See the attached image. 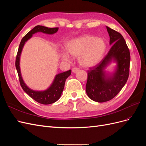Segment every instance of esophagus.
Listing matches in <instances>:
<instances>
[{
	"label": "esophagus",
	"mask_w": 146,
	"mask_h": 146,
	"mask_svg": "<svg viewBox=\"0 0 146 146\" xmlns=\"http://www.w3.org/2000/svg\"><path fill=\"white\" fill-rule=\"evenodd\" d=\"M78 70H79L78 68H72V71L74 73H77L78 71Z\"/></svg>",
	"instance_id": "esophagus-1"
}]
</instances>
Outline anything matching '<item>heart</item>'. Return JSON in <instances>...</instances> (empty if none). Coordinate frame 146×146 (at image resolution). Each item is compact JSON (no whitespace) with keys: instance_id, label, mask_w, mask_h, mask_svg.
<instances>
[{"instance_id":"b5f03b06","label":"heart","mask_w":146,"mask_h":146,"mask_svg":"<svg viewBox=\"0 0 146 146\" xmlns=\"http://www.w3.org/2000/svg\"><path fill=\"white\" fill-rule=\"evenodd\" d=\"M107 44L103 38H96L85 35L69 41L66 44V50L74 57H78V63L85 68H91L98 64L105 54ZM63 60L69 61L68 53L61 52Z\"/></svg>"}]
</instances>
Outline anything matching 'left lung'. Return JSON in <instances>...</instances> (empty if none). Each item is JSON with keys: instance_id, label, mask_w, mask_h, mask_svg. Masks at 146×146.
<instances>
[{"instance_id": "8db88e82", "label": "left lung", "mask_w": 146, "mask_h": 146, "mask_svg": "<svg viewBox=\"0 0 146 146\" xmlns=\"http://www.w3.org/2000/svg\"><path fill=\"white\" fill-rule=\"evenodd\" d=\"M111 46L107 55L100 62L88 71L86 92L89 98L97 102H105L115 97L125 85L129 76L130 54L122 35L107 26ZM111 62L117 63L113 73L104 70Z\"/></svg>"}]
</instances>
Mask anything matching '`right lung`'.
<instances>
[{"label": "right lung", "mask_w": 146, "mask_h": 146, "mask_svg": "<svg viewBox=\"0 0 146 146\" xmlns=\"http://www.w3.org/2000/svg\"><path fill=\"white\" fill-rule=\"evenodd\" d=\"M58 30V27L48 28L42 25H37L35 27L22 39L16 56L15 65L22 88L33 100L41 104H51L55 102L60 98L64 89L66 80L71 74V70H69L68 71L56 75L51 85L47 90L44 91H35L27 86L22 77L20 69L21 54L25 43L32 37L33 34L38 32H42L48 35H53L57 32Z\"/></svg>", "instance_id": "obj_1"}]
</instances>
